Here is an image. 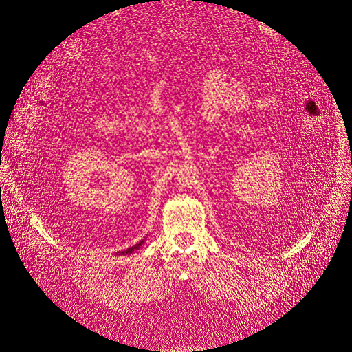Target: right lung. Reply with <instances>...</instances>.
I'll return each instance as SVG.
<instances>
[{
    "label": "right lung",
    "mask_w": 352,
    "mask_h": 352,
    "mask_svg": "<svg viewBox=\"0 0 352 352\" xmlns=\"http://www.w3.org/2000/svg\"><path fill=\"white\" fill-rule=\"evenodd\" d=\"M143 243H144V240H142L139 244H135V245H133V247L127 248V250H124V252H117V254H131V253H134V250H139L140 245H142Z\"/></svg>",
    "instance_id": "add662e5"
}]
</instances>
